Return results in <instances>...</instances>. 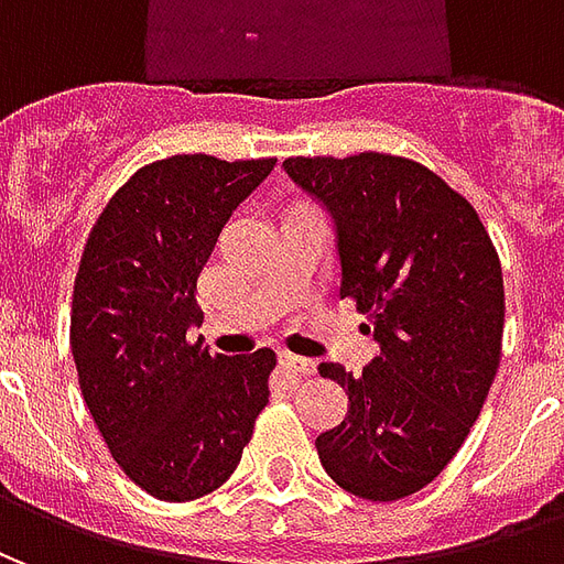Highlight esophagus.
I'll list each match as a JSON object with an SVG mask.
<instances>
[{"label": "esophagus", "instance_id": "34e87169", "mask_svg": "<svg viewBox=\"0 0 564 564\" xmlns=\"http://www.w3.org/2000/svg\"><path fill=\"white\" fill-rule=\"evenodd\" d=\"M281 366L295 375V378H311L314 375V359H305V356L295 354H281Z\"/></svg>", "mask_w": 564, "mask_h": 564}]
</instances>
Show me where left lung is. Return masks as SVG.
<instances>
[{"label": "left lung", "instance_id": "left-lung-1", "mask_svg": "<svg viewBox=\"0 0 564 564\" xmlns=\"http://www.w3.org/2000/svg\"><path fill=\"white\" fill-rule=\"evenodd\" d=\"M283 169L332 210L341 299L380 344L362 375L319 366L350 399L317 437L319 462L368 501L414 496L459 453L496 380L505 281L492 238L468 198L408 156H290Z\"/></svg>", "mask_w": 564, "mask_h": 564}]
</instances>
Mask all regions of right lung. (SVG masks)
Segmentation results:
<instances>
[{"mask_svg": "<svg viewBox=\"0 0 564 564\" xmlns=\"http://www.w3.org/2000/svg\"><path fill=\"white\" fill-rule=\"evenodd\" d=\"M177 153L141 165L105 205L72 293L80 395L127 477L162 501L220 489L269 404L278 356L208 354L198 274L232 210L274 169Z\"/></svg>", "mask_w": 564, "mask_h": 564, "instance_id": "1", "label": "right lung"}]
</instances>
